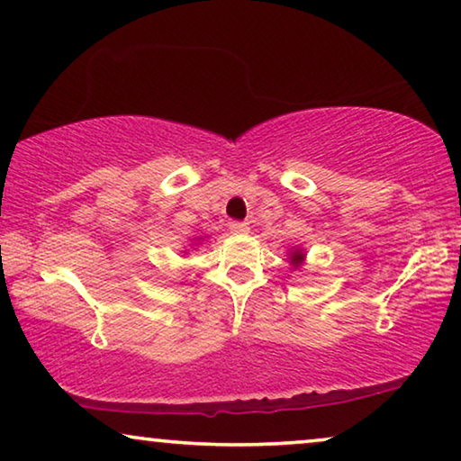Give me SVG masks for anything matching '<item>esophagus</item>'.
Segmentation results:
<instances>
[{
	"instance_id": "obj_1",
	"label": "esophagus",
	"mask_w": 461,
	"mask_h": 461,
	"mask_svg": "<svg viewBox=\"0 0 461 461\" xmlns=\"http://www.w3.org/2000/svg\"><path fill=\"white\" fill-rule=\"evenodd\" d=\"M230 230L236 233H246L248 230H250V225H248L246 221H230Z\"/></svg>"
}]
</instances>
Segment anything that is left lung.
I'll return each mask as SVG.
<instances>
[{"mask_svg":"<svg viewBox=\"0 0 461 461\" xmlns=\"http://www.w3.org/2000/svg\"><path fill=\"white\" fill-rule=\"evenodd\" d=\"M302 260H303V252H302V250H295L294 254H291V262H294L295 267H297Z\"/></svg>","mask_w":461,"mask_h":461,"instance_id":"obj_1","label":"left lung"}]
</instances>
